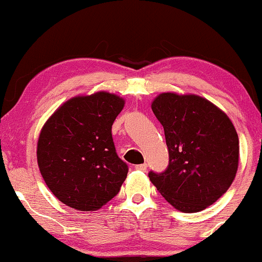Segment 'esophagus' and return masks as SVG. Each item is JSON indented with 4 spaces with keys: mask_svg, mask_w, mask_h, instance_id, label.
I'll return each mask as SVG.
<instances>
[{
    "mask_svg": "<svg viewBox=\"0 0 262 262\" xmlns=\"http://www.w3.org/2000/svg\"><path fill=\"white\" fill-rule=\"evenodd\" d=\"M146 167H148V166H146V163H142V164H137V166H136L135 168H136V169H137V170L145 171V170H146Z\"/></svg>",
    "mask_w": 262,
    "mask_h": 262,
    "instance_id": "1",
    "label": "esophagus"
}]
</instances>
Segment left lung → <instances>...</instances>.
<instances>
[{
  "label": "left lung",
  "instance_id": "1",
  "mask_svg": "<svg viewBox=\"0 0 262 262\" xmlns=\"http://www.w3.org/2000/svg\"><path fill=\"white\" fill-rule=\"evenodd\" d=\"M151 110L162 124L169 152L166 171L149 173L161 195L185 213L216 203L235 180L238 136L229 117L195 94L161 93Z\"/></svg>",
  "mask_w": 262,
  "mask_h": 262
}]
</instances>
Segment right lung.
Instances as JSON below:
<instances>
[{
	"label": "right lung",
	"mask_w": 262,
	"mask_h": 262,
	"mask_svg": "<svg viewBox=\"0 0 262 262\" xmlns=\"http://www.w3.org/2000/svg\"><path fill=\"white\" fill-rule=\"evenodd\" d=\"M125 100L108 92L74 96L41 127L37 161L45 184L59 202L96 211L120 191L127 164L118 157L112 125Z\"/></svg>",
	"instance_id": "right-lung-1"
}]
</instances>
